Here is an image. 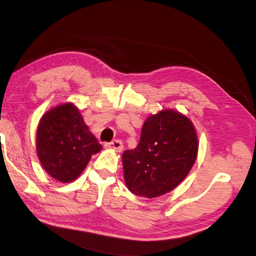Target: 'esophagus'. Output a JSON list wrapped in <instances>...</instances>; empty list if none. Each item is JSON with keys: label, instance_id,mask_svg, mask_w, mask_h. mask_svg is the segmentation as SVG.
Returning a JSON list of instances; mask_svg holds the SVG:
<instances>
[{"label": "esophagus", "instance_id": "esophagus-1", "mask_svg": "<svg viewBox=\"0 0 256 256\" xmlns=\"http://www.w3.org/2000/svg\"><path fill=\"white\" fill-rule=\"evenodd\" d=\"M104 146L108 148V149L116 150V152H120L122 150V140H116L110 142V143L104 144Z\"/></svg>", "mask_w": 256, "mask_h": 256}]
</instances>
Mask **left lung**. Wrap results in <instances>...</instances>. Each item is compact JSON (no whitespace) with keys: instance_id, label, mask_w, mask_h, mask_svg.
Listing matches in <instances>:
<instances>
[{"instance_id":"8db88e82","label":"left lung","mask_w":256,"mask_h":256,"mask_svg":"<svg viewBox=\"0 0 256 256\" xmlns=\"http://www.w3.org/2000/svg\"><path fill=\"white\" fill-rule=\"evenodd\" d=\"M198 149L196 130L186 114L172 108L150 114L136 149L122 154L126 187L149 199L170 192L188 175Z\"/></svg>"}]
</instances>
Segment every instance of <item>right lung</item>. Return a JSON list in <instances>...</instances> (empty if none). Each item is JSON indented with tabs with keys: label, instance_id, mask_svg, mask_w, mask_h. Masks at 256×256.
I'll return each mask as SVG.
<instances>
[{
	"label": "right lung",
	"instance_id": "obj_1",
	"mask_svg": "<svg viewBox=\"0 0 256 256\" xmlns=\"http://www.w3.org/2000/svg\"><path fill=\"white\" fill-rule=\"evenodd\" d=\"M36 148L44 170L63 184L75 181L92 156L102 149L72 102L58 104L42 114Z\"/></svg>",
	"mask_w": 256,
	"mask_h": 256
}]
</instances>
